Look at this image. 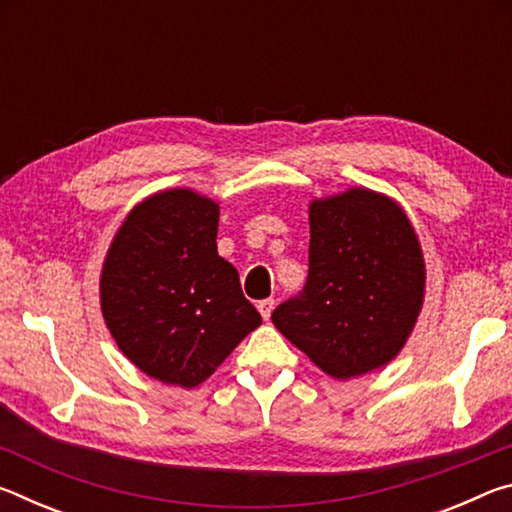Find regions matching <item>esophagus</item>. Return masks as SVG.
<instances>
[{"instance_id": "1", "label": "esophagus", "mask_w": 512, "mask_h": 512, "mask_svg": "<svg viewBox=\"0 0 512 512\" xmlns=\"http://www.w3.org/2000/svg\"><path fill=\"white\" fill-rule=\"evenodd\" d=\"M273 307H275V300H273V298H266V300H259V302H257V309H259V314H262L264 320L271 318Z\"/></svg>"}]
</instances>
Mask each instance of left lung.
I'll list each match as a JSON object with an SVG mask.
<instances>
[{"mask_svg":"<svg viewBox=\"0 0 512 512\" xmlns=\"http://www.w3.org/2000/svg\"><path fill=\"white\" fill-rule=\"evenodd\" d=\"M309 275L273 325L334 379L386 366L409 339L424 300V259L393 198L352 187L309 205Z\"/></svg>","mask_w":512,"mask_h":512,"instance_id":"8db88e82","label":"left lung"}]
</instances>
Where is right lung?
<instances>
[{
    "label": "right lung",
    "mask_w": 512,
    "mask_h": 512,
    "mask_svg": "<svg viewBox=\"0 0 512 512\" xmlns=\"http://www.w3.org/2000/svg\"><path fill=\"white\" fill-rule=\"evenodd\" d=\"M219 203L164 189L135 205L101 271V311L119 350L146 375L194 388L262 325L237 268L216 250Z\"/></svg>",
    "instance_id": "obj_1"
}]
</instances>
